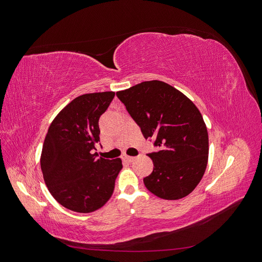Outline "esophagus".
Here are the masks:
<instances>
[{
  "label": "esophagus",
  "instance_id": "34e87169",
  "mask_svg": "<svg viewBox=\"0 0 262 262\" xmlns=\"http://www.w3.org/2000/svg\"><path fill=\"white\" fill-rule=\"evenodd\" d=\"M123 158H124V161L129 162V163H132L134 160H136V158H134V157H131V156H124Z\"/></svg>",
  "mask_w": 262,
  "mask_h": 262
}]
</instances>
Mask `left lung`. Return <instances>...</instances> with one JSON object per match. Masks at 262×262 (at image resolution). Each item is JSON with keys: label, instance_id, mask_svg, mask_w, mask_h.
<instances>
[{"label": "left lung", "instance_id": "obj_1", "mask_svg": "<svg viewBox=\"0 0 262 262\" xmlns=\"http://www.w3.org/2000/svg\"><path fill=\"white\" fill-rule=\"evenodd\" d=\"M145 139H155L149 153L154 168L143 179L148 191L165 200L191 193L209 158V136L201 113L186 95L162 81H147L117 92Z\"/></svg>", "mask_w": 262, "mask_h": 262}]
</instances>
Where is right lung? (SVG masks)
Here are the masks:
<instances>
[{
    "label": "right lung",
    "instance_id": "1",
    "mask_svg": "<svg viewBox=\"0 0 262 262\" xmlns=\"http://www.w3.org/2000/svg\"><path fill=\"white\" fill-rule=\"evenodd\" d=\"M115 92L84 94L68 104L51 122L45 138L40 166L46 186L62 207L91 213L113 195L122 161L97 158L98 120Z\"/></svg>",
    "mask_w": 262,
    "mask_h": 262
}]
</instances>
